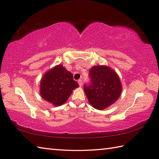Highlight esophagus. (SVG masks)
<instances>
[{"label": "esophagus", "mask_w": 159, "mask_h": 159, "mask_svg": "<svg viewBox=\"0 0 159 159\" xmlns=\"http://www.w3.org/2000/svg\"><path fill=\"white\" fill-rule=\"evenodd\" d=\"M78 83H79V86H82V84H83L82 79H79V80H78Z\"/></svg>", "instance_id": "34e87169"}]
</instances>
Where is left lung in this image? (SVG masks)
Instances as JSON below:
<instances>
[{
    "instance_id": "8db88e82",
    "label": "left lung",
    "mask_w": 159,
    "mask_h": 159,
    "mask_svg": "<svg viewBox=\"0 0 159 159\" xmlns=\"http://www.w3.org/2000/svg\"><path fill=\"white\" fill-rule=\"evenodd\" d=\"M89 76V83L84 85V91L93 107L102 110L118 99L121 85L119 76L112 69L107 66H93Z\"/></svg>"
}]
</instances>
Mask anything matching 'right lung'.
<instances>
[{"label": "right lung", "instance_id": "obj_1", "mask_svg": "<svg viewBox=\"0 0 159 159\" xmlns=\"http://www.w3.org/2000/svg\"><path fill=\"white\" fill-rule=\"evenodd\" d=\"M79 87L73 74L61 65L55 66L43 75L40 83L42 98L55 106L66 102L72 90Z\"/></svg>", "mask_w": 159, "mask_h": 159}]
</instances>
